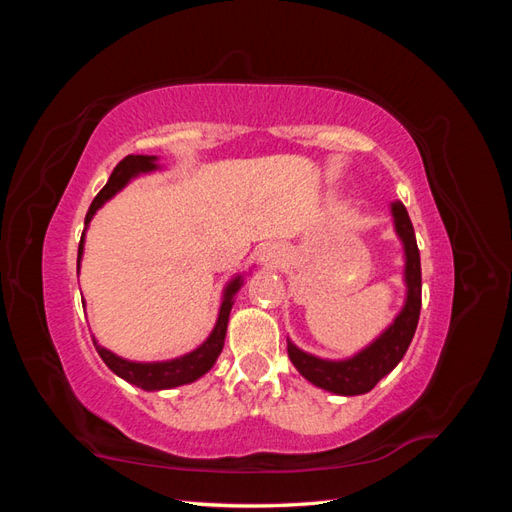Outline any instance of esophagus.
Returning <instances> with one entry per match:
<instances>
[{
	"label": "esophagus",
	"instance_id": "34e87169",
	"mask_svg": "<svg viewBox=\"0 0 512 512\" xmlns=\"http://www.w3.org/2000/svg\"><path fill=\"white\" fill-rule=\"evenodd\" d=\"M262 262H265V265L271 269H280L284 265V254L280 247H275V245L265 247V252H262Z\"/></svg>",
	"mask_w": 512,
	"mask_h": 512
}]
</instances>
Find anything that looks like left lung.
I'll return each instance as SVG.
<instances>
[{"label": "left lung", "mask_w": 512, "mask_h": 512, "mask_svg": "<svg viewBox=\"0 0 512 512\" xmlns=\"http://www.w3.org/2000/svg\"><path fill=\"white\" fill-rule=\"evenodd\" d=\"M391 213L395 232L401 239V245H404L406 256V303L395 316L391 327L380 333V337H376L367 348L350 356V359H320V356L303 352L288 339V356L292 365L299 369V374L305 380L318 386V389L346 397L369 393L404 359V354L412 342L418 316H421V254H418L414 228L406 207L397 200V203L391 205Z\"/></svg>", "instance_id": "8db88e82"}]
</instances>
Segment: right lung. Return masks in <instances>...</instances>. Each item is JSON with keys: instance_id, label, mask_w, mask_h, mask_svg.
<instances>
[{"instance_id": "add662e5", "label": "right lung", "mask_w": 512, "mask_h": 512, "mask_svg": "<svg viewBox=\"0 0 512 512\" xmlns=\"http://www.w3.org/2000/svg\"><path fill=\"white\" fill-rule=\"evenodd\" d=\"M158 158L156 156H126L123 158L115 170L108 177L106 185L100 190V194L94 198L91 203L87 215H85V226H89V222L94 220L96 211L106 203L108 198H113L119 190L126 188V185L145 173H153L158 170ZM83 245H85V230L83 237L79 243V258H76V269H81V258H83ZM243 286V275L232 277V280L226 284L224 288V297H222V305H220V314H218V322L211 331V335L200 344L196 350L177 356V359L170 361H156V363H136V361H128L121 359L115 352L102 348L96 339L94 346L100 354V359L106 363V367L117 374L119 378H123L126 382L138 386L143 391H162V389H175V386L181 384H190L194 380H198L200 376H205L207 371L218 361V356L224 348V337H226V329H228V318H230V309L232 303H235V294L239 292V288Z\"/></svg>"}]
</instances>
